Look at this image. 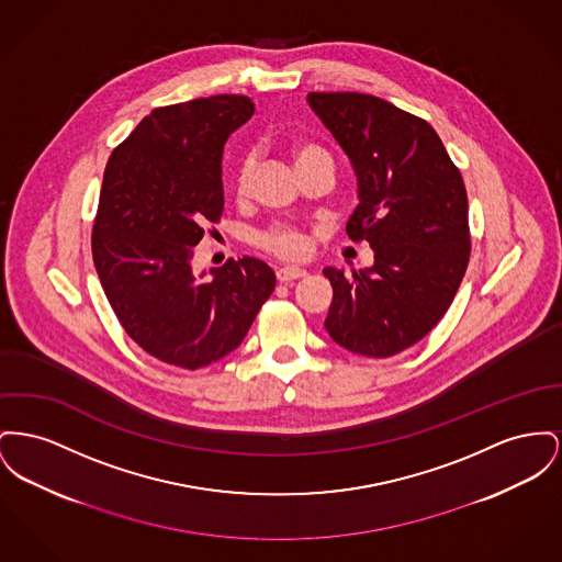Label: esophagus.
Listing matches in <instances>:
<instances>
[{"mask_svg":"<svg viewBox=\"0 0 562 562\" xmlns=\"http://www.w3.org/2000/svg\"><path fill=\"white\" fill-rule=\"evenodd\" d=\"M305 276H307V273H305L303 269H297V267H282V269L276 271V278H278V282H282V284H289V282L299 280V278H305Z\"/></svg>","mask_w":562,"mask_h":562,"instance_id":"34e87169","label":"esophagus"}]
</instances>
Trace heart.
Listing matches in <instances>:
<instances>
[{
  "mask_svg": "<svg viewBox=\"0 0 562 562\" xmlns=\"http://www.w3.org/2000/svg\"><path fill=\"white\" fill-rule=\"evenodd\" d=\"M295 155V166L303 167L316 161H327L330 164L329 155L325 148H321L318 144L312 142H301L293 150ZM250 173L252 167L248 161H244L239 171H237V180H235V189L237 195H246L248 187H250ZM259 244L263 246L265 250L282 257V259H303L310 250V237L299 229L293 227H273L263 235H259Z\"/></svg>",
  "mask_w": 562,
  "mask_h": 562,
  "instance_id": "obj_1",
  "label": "heart"
}]
</instances>
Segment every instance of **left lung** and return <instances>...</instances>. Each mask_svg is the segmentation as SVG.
Instances as JSON below:
<instances>
[{
	"label": "left lung",
	"mask_w": 562,
	"mask_h": 562,
	"mask_svg": "<svg viewBox=\"0 0 562 562\" xmlns=\"http://www.w3.org/2000/svg\"><path fill=\"white\" fill-rule=\"evenodd\" d=\"M307 103L357 176L346 232L369 241L373 265L325 267L330 339L384 359L414 346L448 312L469 263L467 191L427 121L363 93H310Z\"/></svg>",
	"instance_id": "left-lung-1"
}]
</instances>
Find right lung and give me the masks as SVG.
<instances>
[{
  "instance_id": "right-lung-1",
  "label": "right lung",
  "mask_w": 562,
  "mask_h": 562,
  "mask_svg": "<svg viewBox=\"0 0 562 562\" xmlns=\"http://www.w3.org/2000/svg\"><path fill=\"white\" fill-rule=\"evenodd\" d=\"M255 114L244 95L153 110L112 153L93 225L103 293L133 341L199 369L232 355L273 293L269 265L244 257L198 273L203 227L225 207L223 148Z\"/></svg>"
}]
</instances>
